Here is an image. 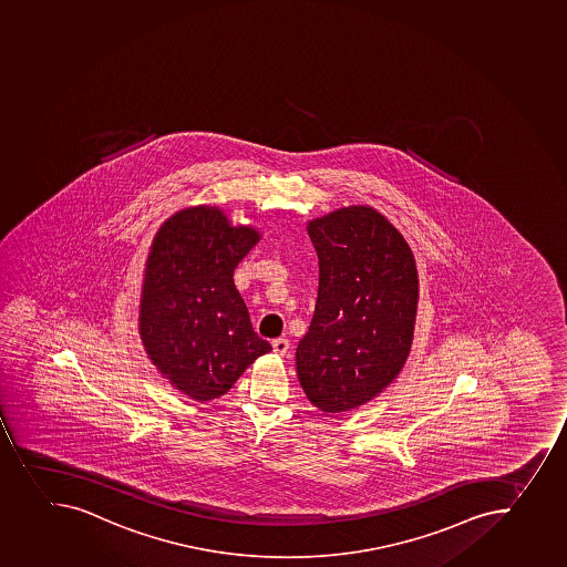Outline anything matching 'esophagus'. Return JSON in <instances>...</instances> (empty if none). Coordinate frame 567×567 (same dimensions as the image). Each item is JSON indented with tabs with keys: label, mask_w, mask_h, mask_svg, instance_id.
<instances>
[{
	"label": "esophagus",
	"mask_w": 567,
	"mask_h": 567,
	"mask_svg": "<svg viewBox=\"0 0 567 567\" xmlns=\"http://www.w3.org/2000/svg\"><path fill=\"white\" fill-rule=\"evenodd\" d=\"M271 347H274L276 354L285 357L288 349H290V341L286 340V338H277V340L271 341Z\"/></svg>",
	"instance_id": "esophagus-1"
}]
</instances>
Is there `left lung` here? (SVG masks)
<instances>
[{
	"label": "left lung",
	"instance_id": "1",
	"mask_svg": "<svg viewBox=\"0 0 567 567\" xmlns=\"http://www.w3.org/2000/svg\"><path fill=\"white\" fill-rule=\"evenodd\" d=\"M307 229L318 251L319 291L297 346V378L318 410L346 413L404 371L419 310L415 255L371 205L332 210Z\"/></svg>",
	"mask_w": 567,
	"mask_h": 567
}]
</instances>
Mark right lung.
I'll list each match as a JSON object with an SVG mask.
<instances>
[{
    "mask_svg": "<svg viewBox=\"0 0 567 567\" xmlns=\"http://www.w3.org/2000/svg\"><path fill=\"white\" fill-rule=\"evenodd\" d=\"M260 240L218 205H190L163 221L141 285V343L174 389L195 402L227 393L271 351L255 332L233 274Z\"/></svg>",
    "mask_w": 567,
    "mask_h": 567,
    "instance_id": "obj_1",
    "label": "right lung"
}]
</instances>
